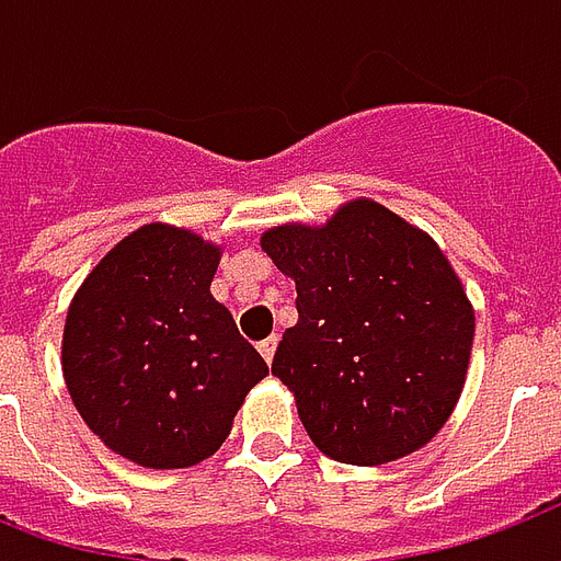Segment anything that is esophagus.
<instances>
[{
	"instance_id": "1",
	"label": "esophagus",
	"mask_w": 561,
	"mask_h": 561,
	"mask_svg": "<svg viewBox=\"0 0 561 561\" xmlns=\"http://www.w3.org/2000/svg\"><path fill=\"white\" fill-rule=\"evenodd\" d=\"M256 350H260V355H263L265 362L272 365V358H275V350H277V337H265V341L260 343Z\"/></svg>"
}]
</instances>
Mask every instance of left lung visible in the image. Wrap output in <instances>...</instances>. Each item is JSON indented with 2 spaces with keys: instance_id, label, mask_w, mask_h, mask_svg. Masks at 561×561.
<instances>
[{
  "instance_id": "1",
  "label": "left lung",
  "mask_w": 561,
  "mask_h": 561,
  "mask_svg": "<svg viewBox=\"0 0 561 561\" xmlns=\"http://www.w3.org/2000/svg\"><path fill=\"white\" fill-rule=\"evenodd\" d=\"M263 251L296 280L298 322L272 374L331 460L391 463L431 443L463 391L476 310L439 244L374 199L320 227L280 224Z\"/></svg>"
}]
</instances>
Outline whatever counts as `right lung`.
<instances>
[{
	"mask_svg": "<svg viewBox=\"0 0 561 561\" xmlns=\"http://www.w3.org/2000/svg\"><path fill=\"white\" fill-rule=\"evenodd\" d=\"M220 244L146 224L110 248L73 293L62 376L85 427L146 469L218 451L263 376V355L211 296Z\"/></svg>",
	"mask_w": 561,
	"mask_h": 561,
	"instance_id": "1",
	"label": "right lung"
}]
</instances>
